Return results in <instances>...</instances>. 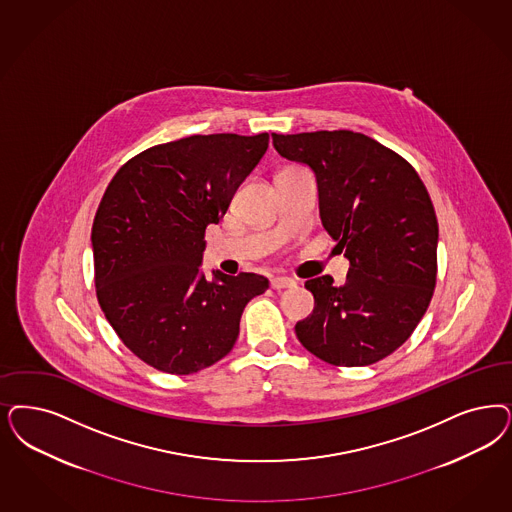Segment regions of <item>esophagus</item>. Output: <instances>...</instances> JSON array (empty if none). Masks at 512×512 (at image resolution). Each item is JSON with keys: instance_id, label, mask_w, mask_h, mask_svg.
<instances>
[{"instance_id": "obj_1", "label": "esophagus", "mask_w": 512, "mask_h": 512, "mask_svg": "<svg viewBox=\"0 0 512 512\" xmlns=\"http://www.w3.org/2000/svg\"><path fill=\"white\" fill-rule=\"evenodd\" d=\"M270 285H272V289H287V287H295L297 282L293 278H287V276H274L270 280Z\"/></svg>"}]
</instances>
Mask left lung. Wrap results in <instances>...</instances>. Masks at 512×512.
<instances>
[{
	"instance_id": "obj_1",
	"label": "left lung",
	"mask_w": 512,
	"mask_h": 512,
	"mask_svg": "<svg viewBox=\"0 0 512 512\" xmlns=\"http://www.w3.org/2000/svg\"><path fill=\"white\" fill-rule=\"evenodd\" d=\"M276 151L312 168L319 217L350 261L346 283L308 280L314 312L300 344L336 367H365L395 352L423 318L437 282L439 225L416 170L352 130L272 134Z\"/></svg>"
}]
</instances>
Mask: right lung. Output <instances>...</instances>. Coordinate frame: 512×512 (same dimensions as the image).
<instances>
[{"mask_svg":"<svg viewBox=\"0 0 512 512\" xmlns=\"http://www.w3.org/2000/svg\"><path fill=\"white\" fill-rule=\"evenodd\" d=\"M268 149V134H210L155 145L107 185L92 223L98 302L124 346L168 374L212 367L232 350L265 276L200 270L204 232Z\"/></svg>","mask_w":512,"mask_h":512,"instance_id":"right-lung-1","label":"right lung"}]
</instances>
